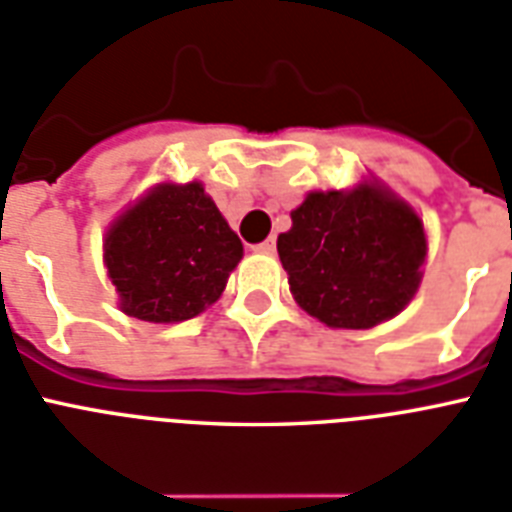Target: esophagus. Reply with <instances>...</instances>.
<instances>
[{
    "label": "esophagus",
    "mask_w": 512,
    "mask_h": 512,
    "mask_svg": "<svg viewBox=\"0 0 512 512\" xmlns=\"http://www.w3.org/2000/svg\"><path fill=\"white\" fill-rule=\"evenodd\" d=\"M257 249H260V252H265V255H273V252H276V239H273V236H268L263 244H257Z\"/></svg>",
    "instance_id": "1"
}]
</instances>
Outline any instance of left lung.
Returning <instances> with one entry per match:
<instances>
[{
    "label": "left lung",
    "instance_id": "8db88e82",
    "mask_svg": "<svg viewBox=\"0 0 512 512\" xmlns=\"http://www.w3.org/2000/svg\"><path fill=\"white\" fill-rule=\"evenodd\" d=\"M276 247L297 305L331 328L394 318L413 299L426 260L421 218L368 184L307 194Z\"/></svg>",
    "mask_w": 512,
    "mask_h": 512
}]
</instances>
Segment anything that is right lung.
I'll use <instances>...</instances> for the list:
<instances>
[{
    "label": "right lung",
    "instance_id": "1",
    "mask_svg": "<svg viewBox=\"0 0 512 512\" xmlns=\"http://www.w3.org/2000/svg\"><path fill=\"white\" fill-rule=\"evenodd\" d=\"M242 252L197 181L152 189L105 239V265L123 313L149 323L189 321L213 305Z\"/></svg>",
    "mask_w": 512,
    "mask_h": 512
}]
</instances>
